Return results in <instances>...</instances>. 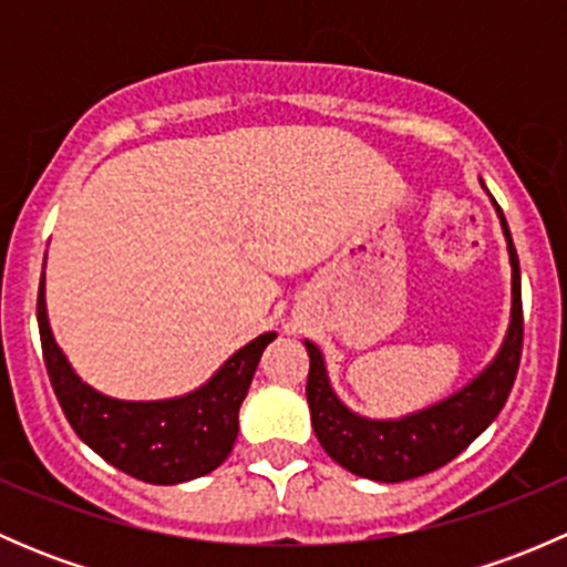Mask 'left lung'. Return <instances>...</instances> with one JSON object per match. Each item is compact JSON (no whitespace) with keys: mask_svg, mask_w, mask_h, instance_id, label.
I'll list each match as a JSON object with an SVG mask.
<instances>
[{"mask_svg":"<svg viewBox=\"0 0 567 567\" xmlns=\"http://www.w3.org/2000/svg\"><path fill=\"white\" fill-rule=\"evenodd\" d=\"M491 203L499 214L513 268L511 323H507L505 340L488 368L474 375L466 386L427 409L400 416V420H370V416L351 411L337 398V392L331 390L329 373H326L323 353L316 342L305 340L307 353H310L307 403H310L316 436L329 458L357 477L379 480V483H403V480L422 477L461 455L507 403L518 362H522L524 342L522 268H518V255L505 214L494 197Z\"/></svg>","mask_w":567,"mask_h":567,"instance_id":"obj_1","label":"left lung"}]
</instances>
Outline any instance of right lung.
Returning <instances> with one entry per match:
<instances>
[{
    "label": "right lung",
    "instance_id": "right-lung-1",
    "mask_svg": "<svg viewBox=\"0 0 567 567\" xmlns=\"http://www.w3.org/2000/svg\"><path fill=\"white\" fill-rule=\"evenodd\" d=\"M45 268V262H43ZM38 329L45 370L76 436L120 472L153 485L203 477L225 463L238 439V409L277 331L233 353L199 390L169 400H117L84 384L56 346L40 279Z\"/></svg>",
    "mask_w": 567,
    "mask_h": 567
}]
</instances>
